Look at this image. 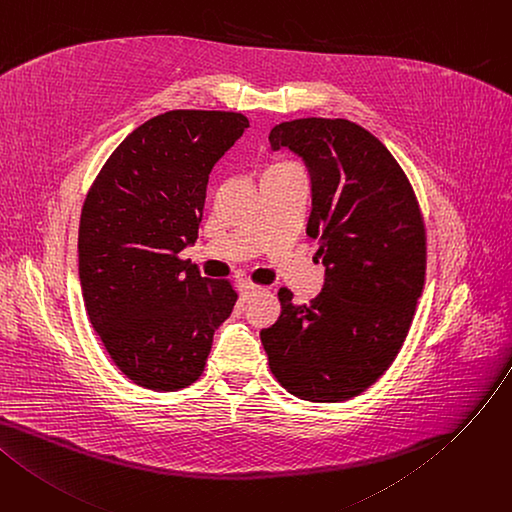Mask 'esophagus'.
Returning <instances> with one entry per match:
<instances>
[{"label":"esophagus","mask_w":512,"mask_h":512,"mask_svg":"<svg viewBox=\"0 0 512 512\" xmlns=\"http://www.w3.org/2000/svg\"><path fill=\"white\" fill-rule=\"evenodd\" d=\"M261 290H263V286H257V284H251V282H243L241 286H238V292H241V298H243V300H251V298L257 296Z\"/></svg>","instance_id":"34e87169"}]
</instances>
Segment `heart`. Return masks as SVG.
<instances>
[{
	"instance_id": "obj_1",
	"label": "heart",
	"mask_w": 512,
	"mask_h": 512,
	"mask_svg": "<svg viewBox=\"0 0 512 512\" xmlns=\"http://www.w3.org/2000/svg\"><path fill=\"white\" fill-rule=\"evenodd\" d=\"M280 164H290V162H278V164H274V166H280Z\"/></svg>"
}]
</instances>
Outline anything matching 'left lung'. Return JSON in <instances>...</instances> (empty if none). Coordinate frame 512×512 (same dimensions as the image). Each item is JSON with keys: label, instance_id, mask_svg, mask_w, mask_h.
Instances as JSON below:
<instances>
[{"label": "left lung", "instance_id": "obj_1", "mask_svg": "<svg viewBox=\"0 0 512 512\" xmlns=\"http://www.w3.org/2000/svg\"><path fill=\"white\" fill-rule=\"evenodd\" d=\"M309 166L325 284L294 304L280 288L282 313L261 329L276 381L315 403L346 401L377 383L412 327L426 280V224L410 179L391 152L348 119H294L269 133Z\"/></svg>", "mask_w": 512, "mask_h": 512}]
</instances>
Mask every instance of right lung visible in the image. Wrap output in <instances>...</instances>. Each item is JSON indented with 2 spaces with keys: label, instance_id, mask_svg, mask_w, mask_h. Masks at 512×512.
Instances as JSON below:
<instances>
[{
  "label": "right lung",
  "instance_id": "obj_1",
  "mask_svg": "<svg viewBox=\"0 0 512 512\" xmlns=\"http://www.w3.org/2000/svg\"><path fill=\"white\" fill-rule=\"evenodd\" d=\"M243 113L179 109L152 117L115 148L90 185L78 230L88 319L135 385L179 391L206 368L236 290L201 278L179 253L197 238L214 164Z\"/></svg>",
  "mask_w": 512,
  "mask_h": 512
}]
</instances>
